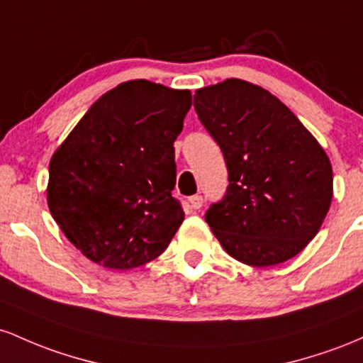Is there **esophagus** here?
I'll use <instances>...</instances> for the list:
<instances>
[{"mask_svg": "<svg viewBox=\"0 0 363 363\" xmlns=\"http://www.w3.org/2000/svg\"><path fill=\"white\" fill-rule=\"evenodd\" d=\"M202 203H203V199L201 197V195H192V197H189V206H190V209H194V211L201 209Z\"/></svg>", "mask_w": 363, "mask_h": 363, "instance_id": "1", "label": "esophagus"}]
</instances>
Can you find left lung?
Listing matches in <instances>:
<instances>
[{
    "instance_id": "obj_1",
    "label": "left lung",
    "mask_w": 363,
    "mask_h": 363,
    "mask_svg": "<svg viewBox=\"0 0 363 363\" xmlns=\"http://www.w3.org/2000/svg\"><path fill=\"white\" fill-rule=\"evenodd\" d=\"M194 106L228 166L225 199L206 213L216 238L254 267L295 257L331 207L333 168L323 145L288 106L247 80L199 89Z\"/></svg>"
}]
</instances>
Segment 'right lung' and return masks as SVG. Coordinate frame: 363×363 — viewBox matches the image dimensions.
Wrapping results in <instances>:
<instances>
[{
	"label": "right lung",
	"instance_id": "1",
	"mask_svg": "<svg viewBox=\"0 0 363 363\" xmlns=\"http://www.w3.org/2000/svg\"><path fill=\"white\" fill-rule=\"evenodd\" d=\"M190 106V91L128 80L103 94L55 150L48 206L89 260L127 271L169 245L185 218L171 195L173 142Z\"/></svg>",
	"mask_w": 363,
	"mask_h": 363
}]
</instances>
